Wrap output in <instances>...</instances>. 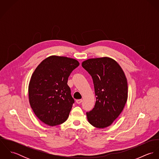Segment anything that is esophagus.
<instances>
[{
	"mask_svg": "<svg viewBox=\"0 0 159 159\" xmlns=\"http://www.w3.org/2000/svg\"><path fill=\"white\" fill-rule=\"evenodd\" d=\"M76 103H77L78 104H80V103L83 102V100H82V99H78V100H76Z\"/></svg>",
	"mask_w": 159,
	"mask_h": 159,
	"instance_id": "obj_1",
	"label": "esophagus"
}]
</instances>
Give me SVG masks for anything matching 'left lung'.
Returning <instances> with one entry per match:
<instances>
[{
	"label": "left lung",
	"mask_w": 159,
	"mask_h": 159,
	"mask_svg": "<svg viewBox=\"0 0 159 159\" xmlns=\"http://www.w3.org/2000/svg\"><path fill=\"white\" fill-rule=\"evenodd\" d=\"M82 67L92 76L96 96L94 108L87 112L92 125L103 129L111 125L123 111L128 97L125 75L113 59L93 58L82 62Z\"/></svg>",
	"instance_id": "1"
}]
</instances>
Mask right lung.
Listing matches in <instances>:
<instances>
[{
	"label": "right lung",
	"instance_id": "obj_1",
	"mask_svg": "<svg viewBox=\"0 0 159 159\" xmlns=\"http://www.w3.org/2000/svg\"><path fill=\"white\" fill-rule=\"evenodd\" d=\"M79 62L72 58L51 56L34 70L29 84V99L36 116L49 126L64 123L74 103L67 84Z\"/></svg>",
	"mask_w": 159,
	"mask_h": 159
}]
</instances>
